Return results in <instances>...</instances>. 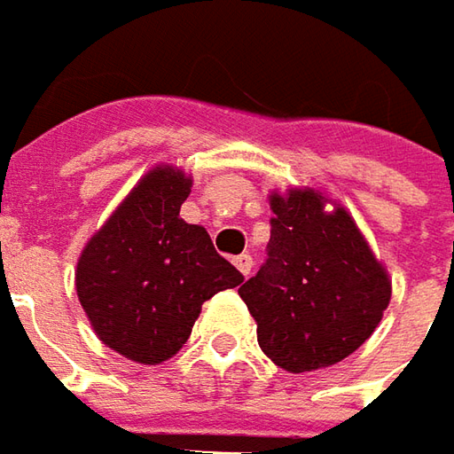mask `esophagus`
Returning a JSON list of instances; mask_svg holds the SVG:
<instances>
[{
	"label": "esophagus",
	"mask_w": 454,
	"mask_h": 454,
	"mask_svg": "<svg viewBox=\"0 0 454 454\" xmlns=\"http://www.w3.org/2000/svg\"><path fill=\"white\" fill-rule=\"evenodd\" d=\"M233 263H236V269L241 271L243 276L251 274V269H254V258L248 256V254H241V256L233 258Z\"/></svg>",
	"instance_id": "esophagus-1"
}]
</instances>
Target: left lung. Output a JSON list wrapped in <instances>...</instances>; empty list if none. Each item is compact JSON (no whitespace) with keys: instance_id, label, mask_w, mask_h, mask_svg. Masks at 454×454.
Instances as JSON below:
<instances>
[{"instance_id":"1","label":"left lung","mask_w":454,"mask_h":454,"mask_svg":"<svg viewBox=\"0 0 454 454\" xmlns=\"http://www.w3.org/2000/svg\"><path fill=\"white\" fill-rule=\"evenodd\" d=\"M269 203V258L239 289L258 347L294 374L332 367L380 326L392 278L341 203L314 188L271 191Z\"/></svg>"}]
</instances>
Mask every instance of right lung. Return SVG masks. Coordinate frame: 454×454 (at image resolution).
I'll list each match as a JSON object with an SVG mask.
<instances>
[{"mask_svg": "<svg viewBox=\"0 0 454 454\" xmlns=\"http://www.w3.org/2000/svg\"><path fill=\"white\" fill-rule=\"evenodd\" d=\"M191 185L176 165L150 168L77 258L74 289L95 334L137 364L176 356L203 301L243 281L208 231L180 218Z\"/></svg>", "mask_w": 454, "mask_h": 454, "instance_id": "1", "label": "right lung"}]
</instances>
